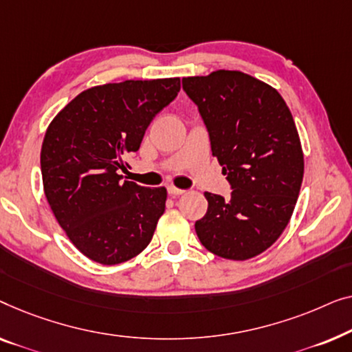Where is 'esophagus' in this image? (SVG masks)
I'll return each mask as SVG.
<instances>
[{
    "mask_svg": "<svg viewBox=\"0 0 352 352\" xmlns=\"http://www.w3.org/2000/svg\"><path fill=\"white\" fill-rule=\"evenodd\" d=\"M167 191H169V195H172V196H180V195H183V192H185V190H180V188H177V186H167Z\"/></svg>",
    "mask_w": 352,
    "mask_h": 352,
    "instance_id": "34e87169",
    "label": "esophagus"
}]
</instances>
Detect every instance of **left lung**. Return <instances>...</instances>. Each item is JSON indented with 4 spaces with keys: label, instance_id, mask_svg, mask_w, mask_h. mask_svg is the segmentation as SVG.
Instances as JSON below:
<instances>
[{
    "label": "left lung",
    "instance_id": "8db88e82",
    "mask_svg": "<svg viewBox=\"0 0 352 352\" xmlns=\"http://www.w3.org/2000/svg\"><path fill=\"white\" fill-rule=\"evenodd\" d=\"M182 82L232 190L226 199L204 192L209 207L195 223L196 234L221 258H254L282 234L300 195L305 161L294 118L274 87L242 72Z\"/></svg>",
    "mask_w": 352,
    "mask_h": 352
}]
</instances>
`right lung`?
<instances>
[{"label":"right lung","instance_id":"right-lung-1","mask_svg":"<svg viewBox=\"0 0 352 352\" xmlns=\"http://www.w3.org/2000/svg\"><path fill=\"white\" fill-rule=\"evenodd\" d=\"M180 78L110 82L76 96L49 124L41 146L44 195L73 245L100 265H118L150 244L164 214V186L121 182Z\"/></svg>","mask_w":352,"mask_h":352}]
</instances>
